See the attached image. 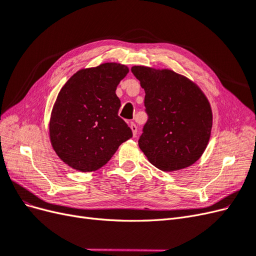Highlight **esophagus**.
Listing matches in <instances>:
<instances>
[{"mask_svg": "<svg viewBox=\"0 0 256 256\" xmlns=\"http://www.w3.org/2000/svg\"><path fill=\"white\" fill-rule=\"evenodd\" d=\"M130 128H131V130H132L134 136H136V132H138V127H136V124H134V122H130Z\"/></svg>", "mask_w": 256, "mask_h": 256, "instance_id": "obj_1", "label": "esophagus"}]
</instances>
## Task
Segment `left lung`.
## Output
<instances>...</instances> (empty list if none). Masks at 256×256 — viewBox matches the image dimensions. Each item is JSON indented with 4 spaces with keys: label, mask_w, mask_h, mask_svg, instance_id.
I'll return each mask as SVG.
<instances>
[{
    "label": "left lung",
    "mask_w": 256,
    "mask_h": 256,
    "mask_svg": "<svg viewBox=\"0 0 256 256\" xmlns=\"http://www.w3.org/2000/svg\"><path fill=\"white\" fill-rule=\"evenodd\" d=\"M145 90L148 120L138 146L152 166L164 172L188 168L206 150L212 127L208 99L198 85L170 69L134 66Z\"/></svg>",
    "instance_id": "1"
}]
</instances>
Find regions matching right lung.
I'll list each match as a JSON object with an SVG mask.
<instances>
[{"mask_svg":"<svg viewBox=\"0 0 256 256\" xmlns=\"http://www.w3.org/2000/svg\"><path fill=\"white\" fill-rule=\"evenodd\" d=\"M129 72L118 63L81 69L60 90L49 124L53 150L80 172L104 166L132 131L118 116L115 90Z\"/></svg>","mask_w":256,"mask_h":256,"instance_id":"1","label":"right lung"}]
</instances>
